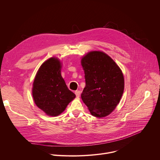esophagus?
<instances>
[{
    "label": "esophagus",
    "instance_id": "34e87169",
    "mask_svg": "<svg viewBox=\"0 0 160 160\" xmlns=\"http://www.w3.org/2000/svg\"><path fill=\"white\" fill-rule=\"evenodd\" d=\"M80 93H81V92H80V90H77V91H75V95H76V96H77V98L80 97Z\"/></svg>",
    "mask_w": 160,
    "mask_h": 160
}]
</instances>
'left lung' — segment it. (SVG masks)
Here are the masks:
<instances>
[{
  "mask_svg": "<svg viewBox=\"0 0 160 160\" xmlns=\"http://www.w3.org/2000/svg\"><path fill=\"white\" fill-rule=\"evenodd\" d=\"M81 64L85 78L82 99L93 116L105 117L116 108L123 95L122 72L108 55L101 51L87 53Z\"/></svg>",
  "mask_w": 160,
  "mask_h": 160,
  "instance_id": "8db88e82",
  "label": "left lung"
}]
</instances>
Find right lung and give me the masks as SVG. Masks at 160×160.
<instances>
[{
	"instance_id": "right-lung-1",
	"label": "right lung",
	"mask_w": 160,
	"mask_h": 160,
	"mask_svg": "<svg viewBox=\"0 0 160 160\" xmlns=\"http://www.w3.org/2000/svg\"><path fill=\"white\" fill-rule=\"evenodd\" d=\"M61 69L60 61L51 58L40 66L33 83L32 96L35 104L51 117L60 115L76 96L67 87Z\"/></svg>"
}]
</instances>
